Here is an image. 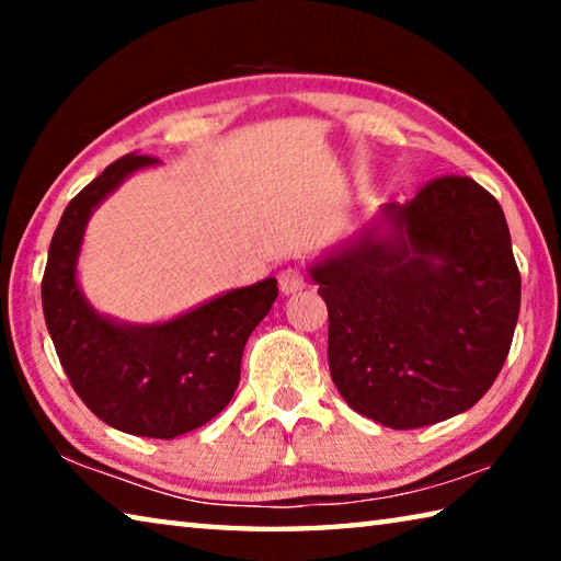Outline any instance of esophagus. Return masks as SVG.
<instances>
[{
	"label": "esophagus",
	"instance_id": "1",
	"mask_svg": "<svg viewBox=\"0 0 561 561\" xmlns=\"http://www.w3.org/2000/svg\"><path fill=\"white\" fill-rule=\"evenodd\" d=\"M307 287V274L299 267H287L279 274V289L282 294H297Z\"/></svg>",
	"mask_w": 561,
	"mask_h": 561
}]
</instances>
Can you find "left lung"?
<instances>
[{"label": "left lung", "instance_id": "8db88e82", "mask_svg": "<svg viewBox=\"0 0 561 561\" xmlns=\"http://www.w3.org/2000/svg\"><path fill=\"white\" fill-rule=\"evenodd\" d=\"M364 234L311 267L329 309V371L356 413L393 431L468 411L495 383L519 317L505 213L465 175L388 203Z\"/></svg>", "mask_w": 561, "mask_h": 561}]
</instances>
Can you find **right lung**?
<instances>
[{"mask_svg":"<svg viewBox=\"0 0 561 561\" xmlns=\"http://www.w3.org/2000/svg\"><path fill=\"white\" fill-rule=\"evenodd\" d=\"M153 163V156H123L66 205L51 237L42 304L56 356L89 411L111 428L170 440L201 428L232 401L247 339L279 289L270 277L156 327L99 317L76 284L83 230L123 178Z\"/></svg>","mask_w":561,"mask_h":561,"instance_id":"right-lung-1","label":"right lung"}]
</instances>
